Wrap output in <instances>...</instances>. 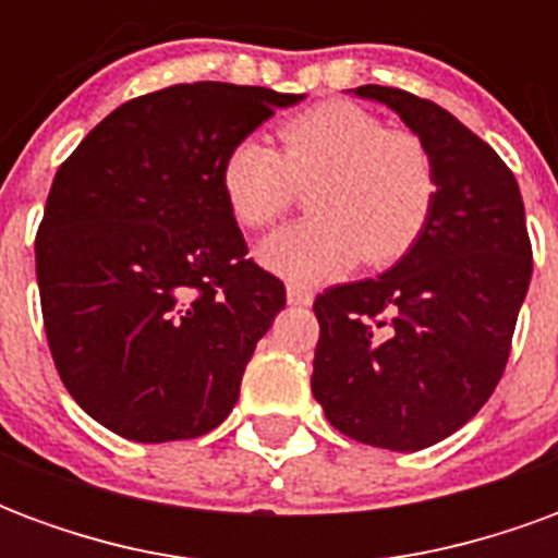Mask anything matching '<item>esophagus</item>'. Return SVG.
<instances>
[{
  "mask_svg": "<svg viewBox=\"0 0 558 558\" xmlns=\"http://www.w3.org/2000/svg\"><path fill=\"white\" fill-rule=\"evenodd\" d=\"M287 302L307 307V304L314 302V292L307 290V287H302V283H290V287H287Z\"/></svg>",
  "mask_w": 558,
  "mask_h": 558,
  "instance_id": "esophagus-1",
  "label": "esophagus"
}]
</instances>
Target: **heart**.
Wrapping results in <instances>:
<instances>
[{
  "mask_svg": "<svg viewBox=\"0 0 558 558\" xmlns=\"http://www.w3.org/2000/svg\"><path fill=\"white\" fill-rule=\"evenodd\" d=\"M280 148L244 137L220 160V194L247 230H263L311 184L314 218L295 220L259 244V263L280 278L316 283L359 259L391 266L412 251L436 206V163L410 131L352 101H323L278 128Z\"/></svg>",
  "mask_w": 558,
  "mask_h": 558,
  "instance_id": "heart-1",
  "label": "heart"
}]
</instances>
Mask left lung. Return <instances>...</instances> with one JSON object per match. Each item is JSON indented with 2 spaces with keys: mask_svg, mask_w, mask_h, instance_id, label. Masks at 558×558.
<instances>
[{
  "mask_svg": "<svg viewBox=\"0 0 558 558\" xmlns=\"http://www.w3.org/2000/svg\"><path fill=\"white\" fill-rule=\"evenodd\" d=\"M386 104L430 148L436 206L412 251L386 275L316 295L311 388L343 436L421 451L490 400L532 278V242L514 172L439 104L391 86Z\"/></svg>",
  "mask_w": 558,
  "mask_h": 558,
  "instance_id": "8db88e82",
  "label": "left lung"
}]
</instances>
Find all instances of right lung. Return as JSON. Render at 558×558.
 <instances>
[{
  "label": "right lung",
  "instance_id": "right-lung-1",
  "mask_svg": "<svg viewBox=\"0 0 558 558\" xmlns=\"http://www.w3.org/2000/svg\"><path fill=\"white\" fill-rule=\"evenodd\" d=\"M304 95L179 83L122 104L59 167L35 235L50 355L107 430L175 442L215 430L287 304L247 259L220 160Z\"/></svg>",
  "mask_w": 558,
  "mask_h": 558
}]
</instances>
